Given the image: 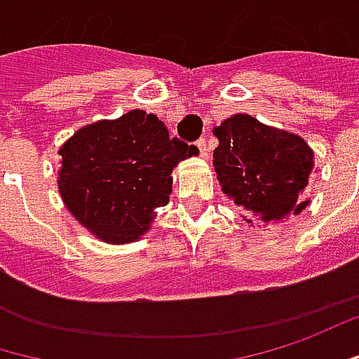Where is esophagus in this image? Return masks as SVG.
I'll return each mask as SVG.
<instances>
[{
  "label": "esophagus",
  "mask_w": 359,
  "mask_h": 359,
  "mask_svg": "<svg viewBox=\"0 0 359 359\" xmlns=\"http://www.w3.org/2000/svg\"><path fill=\"white\" fill-rule=\"evenodd\" d=\"M197 148H199L201 156H207L209 154V146H207V140L205 137H201L199 142H197Z\"/></svg>",
  "instance_id": "34e87169"
}]
</instances>
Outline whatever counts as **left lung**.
I'll return each mask as SVG.
<instances>
[{
    "label": "left lung",
    "instance_id": "1",
    "mask_svg": "<svg viewBox=\"0 0 359 359\" xmlns=\"http://www.w3.org/2000/svg\"><path fill=\"white\" fill-rule=\"evenodd\" d=\"M213 136L219 140L213 166L222 191L248 213V222H285L309 205L305 189L315 152L303 137L248 114L227 117Z\"/></svg>",
    "mask_w": 359,
    "mask_h": 359
}]
</instances>
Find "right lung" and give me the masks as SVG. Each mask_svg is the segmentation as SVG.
<instances>
[{
    "mask_svg": "<svg viewBox=\"0 0 359 359\" xmlns=\"http://www.w3.org/2000/svg\"><path fill=\"white\" fill-rule=\"evenodd\" d=\"M58 154V193L76 222L97 240H140L172 193V168L199 154L170 137L154 114L132 109L99 119L69 137Z\"/></svg>",
    "mask_w": 359,
    "mask_h": 359,
    "instance_id": "1",
    "label": "right lung"
}]
</instances>
